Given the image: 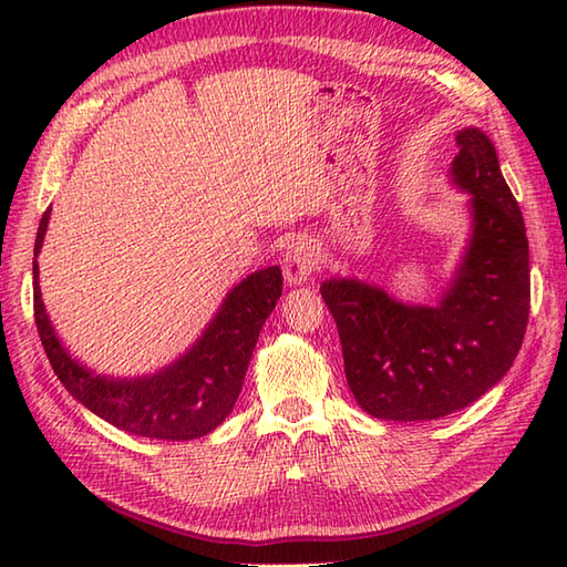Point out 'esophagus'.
Segmentation results:
<instances>
[{
  "label": "esophagus",
  "instance_id": "1",
  "mask_svg": "<svg viewBox=\"0 0 567 567\" xmlns=\"http://www.w3.org/2000/svg\"><path fill=\"white\" fill-rule=\"evenodd\" d=\"M317 260L319 256H317V248L311 246V240L295 238L285 252V262H282L285 282L290 287L305 285L311 277V272H315Z\"/></svg>",
  "mask_w": 567,
  "mask_h": 567
}]
</instances>
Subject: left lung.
Here are the masks:
<instances>
[{
  "instance_id": "left-lung-1",
  "label": "left lung",
  "mask_w": 567,
  "mask_h": 567,
  "mask_svg": "<svg viewBox=\"0 0 567 567\" xmlns=\"http://www.w3.org/2000/svg\"><path fill=\"white\" fill-rule=\"evenodd\" d=\"M451 185L467 195L470 234L433 305L402 302L358 277H329L321 297L339 327L346 380L363 412L431 421L473 404L519 353L532 280L519 204L485 131H457Z\"/></svg>"
}]
</instances>
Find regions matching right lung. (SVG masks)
<instances>
[{
    "mask_svg": "<svg viewBox=\"0 0 567 567\" xmlns=\"http://www.w3.org/2000/svg\"><path fill=\"white\" fill-rule=\"evenodd\" d=\"M51 207L39 224L33 248V311L45 355L58 380L75 400L106 424L141 439L189 441L207 436L231 414L256 351L265 319L282 295L277 265L244 277L226 292L221 307L197 341L173 363L134 378L104 375L72 355L48 317L39 285V252Z\"/></svg>",
    "mask_w": 567,
    "mask_h": 567,
    "instance_id": "1",
    "label": "right lung"
}]
</instances>
